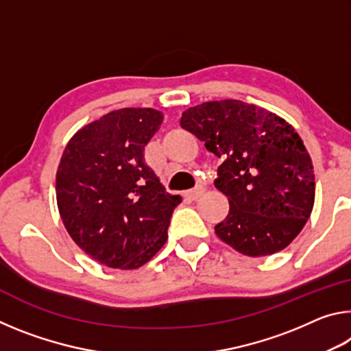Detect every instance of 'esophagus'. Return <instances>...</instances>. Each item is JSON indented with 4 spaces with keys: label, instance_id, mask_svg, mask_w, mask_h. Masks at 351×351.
Wrapping results in <instances>:
<instances>
[{
    "label": "esophagus",
    "instance_id": "34e87169",
    "mask_svg": "<svg viewBox=\"0 0 351 351\" xmlns=\"http://www.w3.org/2000/svg\"><path fill=\"white\" fill-rule=\"evenodd\" d=\"M203 193H204V189L201 187V186H198V187H195V189H192V190H189V192L186 193V197H187L189 199L195 201V199H198Z\"/></svg>",
    "mask_w": 351,
    "mask_h": 351
}]
</instances>
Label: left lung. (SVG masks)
Returning a JSON list of instances; mask_svg holds the SVG:
<instances>
[{
    "label": "left lung",
    "mask_w": 351,
    "mask_h": 351,
    "mask_svg": "<svg viewBox=\"0 0 351 351\" xmlns=\"http://www.w3.org/2000/svg\"><path fill=\"white\" fill-rule=\"evenodd\" d=\"M181 127L223 159L215 187L230 209L215 226L218 239L247 257L287 247L310 218L316 193L310 153L294 127L235 99L192 106Z\"/></svg>",
    "instance_id": "8db88e82"
}]
</instances>
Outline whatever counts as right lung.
I'll return each mask as SVG.
<instances>
[{"instance_id":"1","label":"right lung","mask_w":351,"mask_h":351,"mask_svg":"<svg viewBox=\"0 0 351 351\" xmlns=\"http://www.w3.org/2000/svg\"><path fill=\"white\" fill-rule=\"evenodd\" d=\"M162 121L154 108L114 110L64 147L56 176L62 221L75 245L108 268L138 269L169 239L181 197L165 190L144 156Z\"/></svg>"}]
</instances>
